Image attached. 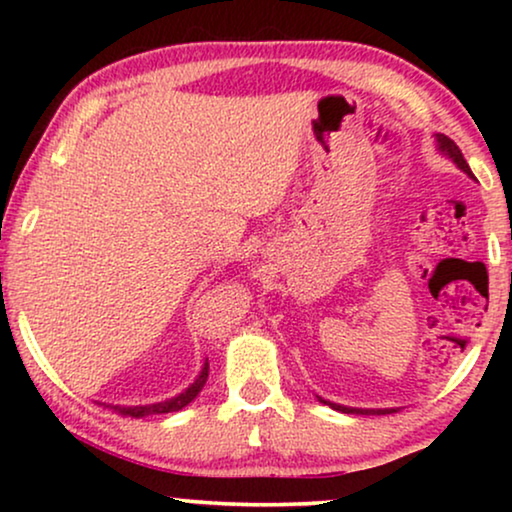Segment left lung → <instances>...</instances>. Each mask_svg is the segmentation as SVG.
<instances>
[{"label":"left lung","instance_id":"left-lung-1","mask_svg":"<svg viewBox=\"0 0 512 512\" xmlns=\"http://www.w3.org/2000/svg\"><path fill=\"white\" fill-rule=\"evenodd\" d=\"M438 137V146H440V151H445L447 156H450L454 163H457L461 170H464L466 174H471L473 177V172H471V167H468V163H466V158H464V153H461V149L457 144L452 142L450 137L447 135H436ZM326 405H331V408H335V410H342V412H356V415H363V412H377V415H384V412H391V410H356V408H345V405H335V403H328V401H324Z\"/></svg>","mask_w":512,"mask_h":512}]
</instances>
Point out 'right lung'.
Listing matches in <instances>:
<instances>
[{
	"label": "right lung",
	"instance_id": "add662e5",
	"mask_svg": "<svg viewBox=\"0 0 512 512\" xmlns=\"http://www.w3.org/2000/svg\"><path fill=\"white\" fill-rule=\"evenodd\" d=\"M207 375H209V363H205V368H202L198 380H195L191 387H188L184 394H179L177 398H170V401L156 403V405H135V408H118L116 405V408H111V410H116L118 415H123V417H135V419L149 417V415H165V412H177L181 408H186V405L200 394L202 387H205V382H207Z\"/></svg>",
	"mask_w": 512,
	"mask_h": 512
}]
</instances>
